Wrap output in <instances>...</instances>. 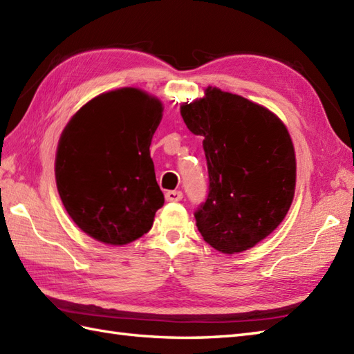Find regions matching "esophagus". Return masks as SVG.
<instances>
[{
  "label": "esophagus",
  "instance_id": "1",
  "mask_svg": "<svg viewBox=\"0 0 354 354\" xmlns=\"http://www.w3.org/2000/svg\"><path fill=\"white\" fill-rule=\"evenodd\" d=\"M183 199V192L179 190H170L166 193V201L167 202H178Z\"/></svg>",
  "mask_w": 354,
  "mask_h": 354
}]
</instances>
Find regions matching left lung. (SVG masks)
<instances>
[{
	"label": "left lung",
	"instance_id": "left-lung-1",
	"mask_svg": "<svg viewBox=\"0 0 354 354\" xmlns=\"http://www.w3.org/2000/svg\"><path fill=\"white\" fill-rule=\"evenodd\" d=\"M187 128L203 137L209 188L194 212L203 240L221 253L248 250L282 223L295 188L288 129L266 106L208 87L180 105Z\"/></svg>",
	"mask_w": 354,
	"mask_h": 354
}]
</instances>
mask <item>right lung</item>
Masks as SVG:
<instances>
[{
  "instance_id": "1",
  "label": "right lung",
  "mask_w": 354,
  "mask_h": 354,
  "mask_svg": "<svg viewBox=\"0 0 354 354\" xmlns=\"http://www.w3.org/2000/svg\"><path fill=\"white\" fill-rule=\"evenodd\" d=\"M162 104L134 87L93 97L63 129L55 155L57 190L77 226L123 245L152 227L164 194L149 146Z\"/></svg>"
}]
</instances>
